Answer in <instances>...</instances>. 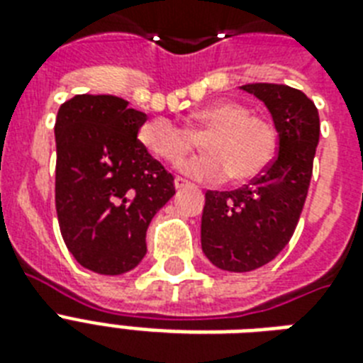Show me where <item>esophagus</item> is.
I'll list each match as a JSON object with an SVG mask.
<instances>
[{"label": "esophagus", "instance_id": "1", "mask_svg": "<svg viewBox=\"0 0 363 363\" xmlns=\"http://www.w3.org/2000/svg\"><path fill=\"white\" fill-rule=\"evenodd\" d=\"M190 186V182L186 179H182V177H177L175 179V188L177 190H182V188H188Z\"/></svg>", "mask_w": 363, "mask_h": 363}]
</instances>
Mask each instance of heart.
Here are the masks:
<instances>
[{"label": "heart", "mask_w": 363, "mask_h": 363, "mask_svg": "<svg viewBox=\"0 0 363 363\" xmlns=\"http://www.w3.org/2000/svg\"><path fill=\"white\" fill-rule=\"evenodd\" d=\"M196 137H203L205 154L182 164L181 169L199 181H224L232 175L235 182H250L275 158L273 128L252 116L247 105L230 99L196 111L188 128L167 118H152L139 128L143 147L173 165L196 148Z\"/></svg>", "instance_id": "heart-1"}]
</instances>
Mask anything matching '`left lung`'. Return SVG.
I'll use <instances>...</instances> for the list:
<instances>
[{
	"label": "left lung",
	"mask_w": 363,
	"mask_h": 363,
	"mask_svg": "<svg viewBox=\"0 0 363 363\" xmlns=\"http://www.w3.org/2000/svg\"><path fill=\"white\" fill-rule=\"evenodd\" d=\"M267 107L279 152L250 184L232 192L205 194L201 248L218 269L245 273L269 264L286 247L303 209L320 118L301 90L286 84H245Z\"/></svg>",
	"instance_id": "left-lung-1"
}]
</instances>
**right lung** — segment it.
Returning <instances> with one entry per match:
<instances>
[{
    "instance_id": "1",
    "label": "right lung",
    "mask_w": 363,
    "mask_h": 363,
    "mask_svg": "<svg viewBox=\"0 0 363 363\" xmlns=\"http://www.w3.org/2000/svg\"><path fill=\"white\" fill-rule=\"evenodd\" d=\"M147 122L116 96L81 94L56 116V213L73 258L122 275L147 254V228L175 194L173 175L137 139Z\"/></svg>"
}]
</instances>
